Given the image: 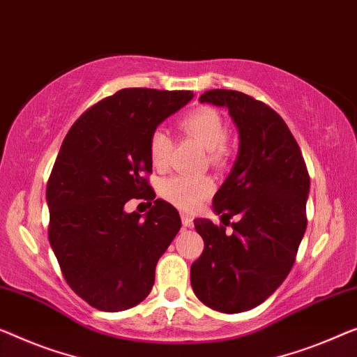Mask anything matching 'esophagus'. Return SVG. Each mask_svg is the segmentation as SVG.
Instances as JSON below:
<instances>
[{"label": "esophagus", "mask_w": 357, "mask_h": 357, "mask_svg": "<svg viewBox=\"0 0 357 357\" xmlns=\"http://www.w3.org/2000/svg\"><path fill=\"white\" fill-rule=\"evenodd\" d=\"M181 221H183V226L184 227H192V218H190L189 215H185V213H183V215H181Z\"/></svg>", "instance_id": "34e87169"}]
</instances>
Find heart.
Segmentation results:
<instances>
[{
    "label": "heart",
    "mask_w": 357,
    "mask_h": 357,
    "mask_svg": "<svg viewBox=\"0 0 357 357\" xmlns=\"http://www.w3.org/2000/svg\"><path fill=\"white\" fill-rule=\"evenodd\" d=\"M179 128L185 136L192 137L206 149L208 162L220 167L227 158V128L222 115L210 105H200L181 116ZM149 157L157 169H165L169 162L172 137L163 130H153L149 136ZM215 183L208 176H174L162 185V195L169 204L183 211H192L208 199Z\"/></svg>",
    "instance_id": "obj_1"
}]
</instances>
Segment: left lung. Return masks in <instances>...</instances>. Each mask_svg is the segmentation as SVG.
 <instances>
[{"label":"left lung","instance_id":"1","mask_svg":"<svg viewBox=\"0 0 357 357\" xmlns=\"http://www.w3.org/2000/svg\"><path fill=\"white\" fill-rule=\"evenodd\" d=\"M200 102L229 109L241 142L213 197L221 222L194 221L205 247L190 266V284L204 305L234 314L261 305L289 275L306 231L310 173L289 126L268 104L232 89H210ZM234 215L239 221L231 223Z\"/></svg>","mask_w":357,"mask_h":357}]
</instances>
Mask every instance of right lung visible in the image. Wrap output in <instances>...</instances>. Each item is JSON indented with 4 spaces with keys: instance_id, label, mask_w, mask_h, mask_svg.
<instances>
[{
    "instance_id": "obj_1",
    "label": "right lung",
    "mask_w": 357,
    "mask_h": 357,
    "mask_svg": "<svg viewBox=\"0 0 357 357\" xmlns=\"http://www.w3.org/2000/svg\"><path fill=\"white\" fill-rule=\"evenodd\" d=\"M192 91L125 88L89 107L68 130L46 185L47 236L63 279L99 311H125L151 294L155 266L181 227L157 199L144 220L131 198L155 199L149 136ZM152 204V202H151Z\"/></svg>"
}]
</instances>
